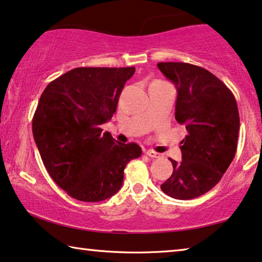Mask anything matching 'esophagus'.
Segmentation results:
<instances>
[{"label":"esophagus","instance_id":"esophagus-1","mask_svg":"<svg viewBox=\"0 0 262 262\" xmlns=\"http://www.w3.org/2000/svg\"><path fill=\"white\" fill-rule=\"evenodd\" d=\"M145 153H146V156H148L149 158H159V157H160V154H159V153L154 152V150H150V149L146 150Z\"/></svg>","mask_w":262,"mask_h":262}]
</instances>
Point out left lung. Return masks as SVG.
<instances>
[{"instance_id": "8db88e82", "label": "left lung", "mask_w": 262, "mask_h": 262, "mask_svg": "<svg viewBox=\"0 0 262 262\" xmlns=\"http://www.w3.org/2000/svg\"><path fill=\"white\" fill-rule=\"evenodd\" d=\"M177 88L176 120L185 126L182 161L171 159L173 172L161 190L176 200H192L220 182L237 148L240 116L236 99L222 80L189 62H159Z\"/></svg>"}]
</instances>
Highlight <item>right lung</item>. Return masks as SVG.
Listing matches in <instances>:
<instances>
[{
  "instance_id": "1",
  "label": "right lung",
  "mask_w": 262,
  "mask_h": 262,
  "mask_svg": "<svg viewBox=\"0 0 262 262\" xmlns=\"http://www.w3.org/2000/svg\"><path fill=\"white\" fill-rule=\"evenodd\" d=\"M134 72V66L77 68L52 80L40 97L33 136L51 178L75 200L114 196L122 186L126 165L141 156L135 142H117L101 129Z\"/></svg>"
}]
</instances>
